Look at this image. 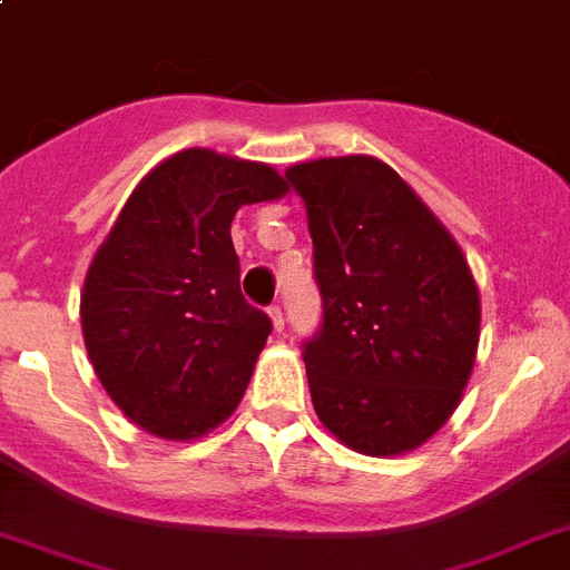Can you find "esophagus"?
<instances>
[{"label":"esophagus","mask_w":570,"mask_h":570,"mask_svg":"<svg viewBox=\"0 0 570 570\" xmlns=\"http://www.w3.org/2000/svg\"><path fill=\"white\" fill-rule=\"evenodd\" d=\"M268 316H272V322H275V331H284V311H281V304H272L268 307Z\"/></svg>","instance_id":"34e87169"}]
</instances>
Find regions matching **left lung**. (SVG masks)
<instances>
[{"instance_id":"1","label":"left lung","mask_w":570,"mask_h":570,"mask_svg":"<svg viewBox=\"0 0 570 570\" xmlns=\"http://www.w3.org/2000/svg\"><path fill=\"white\" fill-rule=\"evenodd\" d=\"M304 200L320 331L304 340L322 425L364 455H399L441 429L479 346V289L446 227L390 165H293Z\"/></svg>"}]
</instances>
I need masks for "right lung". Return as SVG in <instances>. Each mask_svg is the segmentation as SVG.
Segmentation results:
<instances>
[{
  "instance_id": "right-lung-1",
  "label": "right lung",
  "mask_w": 570,
  "mask_h": 570,
  "mask_svg": "<svg viewBox=\"0 0 570 570\" xmlns=\"http://www.w3.org/2000/svg\"><path fill=\"white\" fill-rule=\"evenodd\" d=\"M284 191L268 165L191 147L129 195L85 277L82 334L136 425L191 441L239 405L272 320L242 295L230 222Z\"/></svg>"
}]
</instances>
